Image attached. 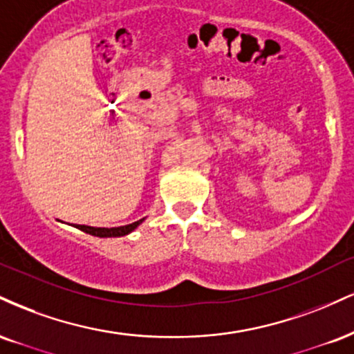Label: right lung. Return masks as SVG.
I'll use <instances>...</instances> for the list:
<instances>
[{"label": "right lung", "instance_id": "1", "mask_svg": "<svg viewBox=\"0 0 354 354\" xmlns=\"http://www.w3.org/2000/svg\"><path fill=\"white\" fill-rule=\"evenodd\" d=\"M143 221L145 218L136 221V223L120 225V227H92V225H84V224H75L74 227H77L80 231L91 234V236H95V237H122V236H129L130 232H133L135 229L143 223Z\"/></svg>", "mask_w": 354, "mask_h": 354}]
</instances>
